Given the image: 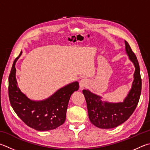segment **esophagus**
<instances>
[{"label":"esophagus","mask_w":150,"mask_h":150,"mask_svg":"<svg viewBox=\"0 0 150 150\" xmlns=\"http://www.w3.org/2000/svg\"><path fill=\"white\" fill-rule=\"evenodd\" d=\"M87 85H88V81H87V80L85 79H83L80 81L79 86L81 89H83L84 87H86Z\"/></svg>","instance_id":"34e87169"}]
</instances>
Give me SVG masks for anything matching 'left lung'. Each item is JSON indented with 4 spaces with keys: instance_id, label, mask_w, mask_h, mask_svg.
I'll use <instances>...</instances> for the list:
<instances>
[{
    "instance_id": "1",
    "label": "left lung",
    "mask_w": 150,
    "mask_h": 150,
    "mask_svg": "<svg viewBox=\"0 0 150 150\" xmlns=\"http://www.w3.org/2000/svg\"><path fill=\"white\" fill-rule=\"evenodd\" d=\"M125 50L129 59L135 67L134 81L127 96L122 102L112 103L102 101V96L83 90L89 119L94 126L100 129H112L123 123L135 110L139 101L142 91L140 70L137 58L126 40Z\"/></svg>"
}]
</instances>
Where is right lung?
I'll return each instance as SVG.
<instances>
[{"instance_id":"obj_1","label":"right lung","mask_w":150,"mask_h":150,"mask_svg":"<svg viewBox=\"0 0 150 150\" xmlns=\"http://www.w3.org/2000/svg\"><path fill=\"white\" fill-rule=\"evenodd\" d=\"M15 59L8 78V96L10 104L17 115L29 127L39 131L55 129L66 121L68 103L71 94L78 91L77 81L69 83L48 98L35 101L29 99L20 91L16 77Z\"/></svg>"}]
</instances>
